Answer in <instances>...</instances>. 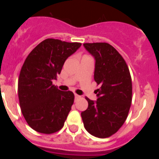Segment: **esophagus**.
Listing matches in <instances>:
<instances>
[{
  "label": "esophagus",
  "instance_id": "esophagus-1",
  "mask_svg": "<svg viewBox=\"0 0 159 159\" xmlns=\"http://www.w3.org/2000/svg\"><path fill=\"white\" fill-rule=\"evenodd\" d=\"M80 97V95H77V94H75V99H79Z\"/></svg>",
  "mask_w": 159,
  "mask_h": 159
}]
</instances>
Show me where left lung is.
I'll return each instance as SVG.
<instances>
[{
    "label": "left lung",
    "mask_w": 159,
    "mask_h": 159,
    "mask_svg": "<svg viewBox=\"0 0 159 159\" xmlns=\"http://www.w3.org/2000/svg\"><path fill=\"white\" fill-rule=\"evenodd\" d=\"M84 48L95 60L94 79L100 88L96 101L86 97L88 107L81 113L84 127L95 137L104 139L119 130L128 116L132 83L126 61L107 43H86Z\"/></svg>",
    "instance_id": "left-lung-1"
}]
</instances>
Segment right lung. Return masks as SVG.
Masks as SVG:
<instances>
[{
	"mask_svg": "<svg viewBox=\"0 0 159 159\" xmlns=\"http://www.w3.org/2000/svg\"><path fill=\"white\" fill-rule=\"evenodd\" d=\"M80 43L46 39L29 54L20 72L18 97L29 127L42 134H52L64 127L74 102V94L52 84L65 60Z\"/></svg>",
	"mask_w": 159,
	"mask_h": 159,
	"instance_id": "add662e5",
	"label": "right lung"
}]
</instances>
